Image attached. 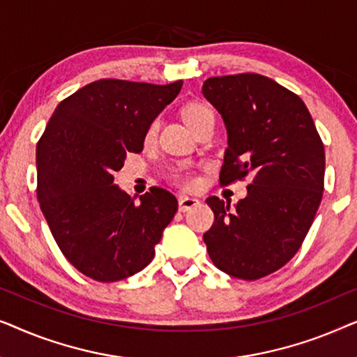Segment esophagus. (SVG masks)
Here are the masks:
<instances>
[{
  "label": "esophagus",
  "instance_id": "esophagus-1",
  "mask_svg": "<svg viewBox=\"0 0 357 357\" xmlns=\"http://www.w3.org/2000/svg\"><path fill=\"white\" fill-rule=\"evenodd\" d=\"M198 204V199L197 198H192V197H180L178 198V211H188V209H192L193 206H197Z\"/></svg>",
  "mask_w": 357,
  "mask_h": 357
}]
</instances>
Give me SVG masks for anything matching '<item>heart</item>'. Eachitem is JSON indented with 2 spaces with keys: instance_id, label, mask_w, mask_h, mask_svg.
<instances>
[{
  "instance_id": "heart-1",
  "label": "heart",
  "mask_w": 357,
  "mask_h": 357,
  "mask_svg": "<svg viewBox=\"0 0 357 357\" xmlns=\"http://www.w3.org/2000/svg\"><path fill=\"white\" fill-rule=\"evenodd\" d=\"M182 114H183V120L187 121V125L190 126V125H193L195 121L203 119V116L213 114V112L209 107H206L204 104L192 102V104L183 107ZM153 133H154V125L149 128V135H153ZM170 177H172L174 182L180 185L182 188H193L195 185H197V178H195V175L192 172H188V170H175Z\"/></svg>"
}]
</instances>
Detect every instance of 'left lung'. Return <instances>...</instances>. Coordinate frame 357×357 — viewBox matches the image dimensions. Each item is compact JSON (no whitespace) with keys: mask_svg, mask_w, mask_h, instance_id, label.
Here are the masks:
<instances>
[{"mask_svg":"<svg viewBox=\"0 0 357 357\" xmlns=\"http://www.w3.org/2000/svg\"><path fill=\"white\" fill-rule=\"evenodd\" d=\"M202 91L227 131L219 180L252 178L234 208L206 199L214 224L203 241L219 270L253 281L284 266L304 242L324 195V143L301 97L270 77H209Z\"/></svg>","mask_w":357,"mask_h":357,"instance_id":"left-lung-1","label":"left lung"}]
</instances>
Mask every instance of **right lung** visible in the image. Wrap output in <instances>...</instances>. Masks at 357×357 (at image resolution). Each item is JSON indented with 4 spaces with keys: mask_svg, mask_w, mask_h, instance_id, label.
<instances>
[{
    "mask_svg": "<svg viewBox=\"0 0 357 357\" xmlns=\"http://www.w3.org/2000/svg\"><path fill=\"white\" fill-rule=\"evenodd\" d=\"M183 81L99 79L58 104L37 144V198L52 236L76 270L96 281L133 276L177 213V198L153 187L135 199L114 183L126 154L141 153L149 126Z\"/></svg>",
    "mask_w": 357,
    "mask_h": 357,
    "instance_id": "right-lung-1",
    "label": "right lung"
}]
</instances>
